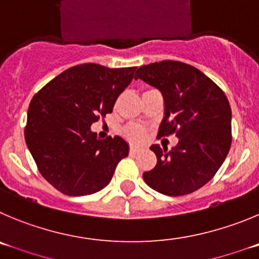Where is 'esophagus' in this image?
Segmentation results:
<instances>
[{
	"mask_svg": "<svg viewBox=\"0 0 259 259\" xmlns=\"http://www.w3.org/2000/svg\"><path fill=\"white\" fill-rule=\"evenodd\" d=\"M130 154H138L141 152V148H138V147H130Z\"/></svg>",
	"mask_w": 259,
	"mask_h": 259,
	"instance_id": "esophagus-1",
	"label": "esophagus"
}]
</instances>
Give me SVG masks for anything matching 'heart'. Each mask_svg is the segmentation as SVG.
I'll list each match as a JSON object with an SVG mask.
<instances>
[{
  "label": "heart",
  "instance_id": "1",
  "mask_svg": "<svg viewBox=\"0 0 259 259\" xmlns=\"http://www.w3.org/2000/svg\"><path fill=\"white\" fill-rule=\"evenodd\" d=\"M124 135L133 143H141L146 138L144 130L141 126H138V125H129V126L125 127Z\"/></svg>",
  "mask_w": 259,
  "mask_h": 259
}]
</instances>
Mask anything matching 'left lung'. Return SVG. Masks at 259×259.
I'll list each match as a JSON object with an SVG mask.
<instances>
[{"label": "left lung", "instance_id": "1", "mask_svg": "<svg viewBox=\"0 0 259 259\" xmlns=\"http://www.w3.org/2000/svg\"><path fill=\"white\" fill-rule=\"evenodd\" d=\"M158 89L165 116L158 137L176 134L171 151L153 144L157 165L143 174L147 184L170 197L190 194L219 171L231 146V108L217 84L192 65L165 60L144 65L135 72Z\"/></svg>", "mask_w": 259, "mask_h": 259}]
</instances>
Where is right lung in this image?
Here are the masks:
<instances>
[{
    "instance_id": "add662e5",
    "label": "right lung",
    "mask_w": 259,
    "mask_h": 259,
    "mask_svg": "<svg viewBox=\"0 0 259 259\" xmlns=\"http://www.w3.org/2000/svg\"><path fill=\"white\" fill-rule=\"evenodd\" d=\"M137 67L83 64L65 70L30 101L25 142L43 178L72 197L100 192L129 153L120 137L97 139L91 125L112 112Z\"/></svg>"
}]
</instances>
